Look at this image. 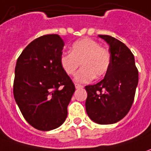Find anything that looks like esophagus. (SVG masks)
I'll return each mask as SVG.
<instances>
[{
    "mask_svg": "<svg viewBox=\"0 0 151 151\" xmlns=\"http://www.w3.org/2000/svg\"><path fill=\"white\" fill-rule=\"evenodd\" d=\"M75 88L77 89L83 88V85H80V84H78V83H75Z\"/></svg>",
    "mask_w": 151,
    "mask_h": 151,
    "instance_id": "34e87169",
    "label": "esophagus"
}]
</instances>
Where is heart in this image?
I'll return each mask as SVG.
<instances>
[{
  "label": "heart",
  "mask_w": 151,
  "mask_h": 151,
  "mask_svg": "<svg viewBox=\"0 0 151 151\" xmlns=\"http://www.w3.org/2000/svg\"><path fill=\"white\" fill-rule=\"evenodd\" d=\"M60 65L68 75H74L83 66L75 79L79 83H88L95 78H100L107 72L111 63L109 51L101 47L97 41L84 38L74 42L70 53H63L60 56Z\"/></svg>",
  "instance_id": "b5f03b06"
}]
</instances>
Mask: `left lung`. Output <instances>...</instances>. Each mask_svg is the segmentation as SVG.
Segmentation results:
<instances>
[{
    "label": "left lung",
    "instance_id": "8db88e82",
    "mask_svg": "<svg viewBox=\"0 0 151 151\" xmlns=\"http://www.w3.org/2000/svg\"><path fill=\"white\" fill-rule=\"evenodd\" d=\"M109 45L111 63L104 78L86 86V111L94 122L113 124L128 113L138 84V69L132 51L110 35H99Z\"/></svg>",
    "mask_w": 151,
    "mask_h": 151
}]
</instances>
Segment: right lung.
<instances>
[{
  "instance_id": "obj_1",
  "label": "right lung",
  "mask_w": 151,
  "mask_h": 151,
  "mask_svg": "<svg viewBox=\"0 0 151 151\" xmlns=\"http://www.w3.org/2000/svg\"><path fill=\"white\" fill-rule=\"evenodd\" d=\"M64 42L58 35L33 40L17 59L13 93L26 122L40 131H50L66 120L75 86L60 65Z\"/></svg>"
}]
</instances>
